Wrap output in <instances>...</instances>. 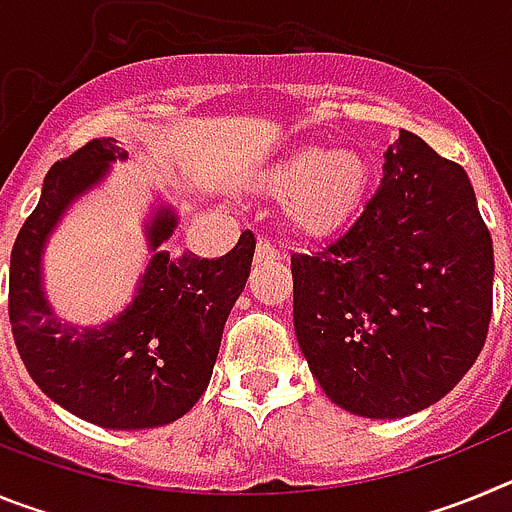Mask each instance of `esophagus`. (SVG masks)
<instances>
[{"label": "esophagus", "instance_id": "obj_1", "mask_svg": "<svg viewBox=\"0 0 512 512\" xmlns=\"http://www.w3.org/2000/svg\"><path fill=\"white\" fill-rule=\"evenodd\" d=\"M277 259H282V251H279L271 241H266V238H259V243H256V261H277Z\"/></svg>", "mask_w": 512, "mask_h": 512}]
</instances>
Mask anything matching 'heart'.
I'll list each match as a JSON object with an SVG mask.
<instances>
[{
	"instance_id": "obj_1",
	"label": "heart",
	"mask_w": 512,
	"mask_h": 512,
	"mask_svg": "<svg viewBox=\"0 0 512 512\" xmlns=\"http://www.w3.org/2000/svg\"><path fill=\"white\" fill-rule=\"evenodd\" d=\"M369 189V166L354 151L305 148L264 176V192L287 200L289 223L307 238L346 228Z\"/></svg>"
}]
</instances>
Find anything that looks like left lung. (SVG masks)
I'll list each match as a JSON object with an SVG mask.
<instances>
[{
	"mask_svg": "<svg viewBox=\"0 0 512 512\" xmlns=\"http://www.w3.org/2000/svg\"><path fill=\"white\" fill-rule=\"evenodd\" d=\"M492 274L467 171L402 130L356 223L292 253L295 333L312 377L364 418L428 408L485 346Z\"/></svg>",
	"mask_w": 512,
	"mask_h": 512,
	"instance_id": "obj_1",
	"label": "left lung"
}]
</instances>
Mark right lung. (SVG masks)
<instances>
[{"label":"right lung","mask_w":512,"mask_h":512,"mask_svg":"<svg viewBox=\"0 0 512 512\" xmlns=\"http://www.w3.org/2000/svg\"><path fill=\"white\" fill-rule=\"evenodd\" d=\"M115 138H92L48 169L40 202L22 223L9 259V323L15 346L45 395L102 428H156L182 418L212 377L225 320L246 287L256 238L243 230L220 259L161 248L174 215L153 220L146 277L133 305L104 328H71L53 318L40 292V248L76 194L99 182Z\"/></svg>","instance_id":"add662e5"}]
</instances>
